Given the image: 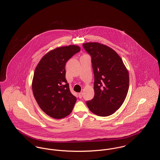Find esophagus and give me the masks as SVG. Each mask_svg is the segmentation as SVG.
Returning a JSON list of instances; mask_svg holds the SVG:
<instances>
[{
	"label": "esophagus",
	"instance_id": "1",
	"mask_svg": "<svg viewBox=\"0 0 160 160\" xmlns=\"http://www.w3.org/2000/svg\"><path fill=\"white\" fill-rule=\"evenodd\" d=\"M82 95H83V93H82V92L79 93V94H78V97H79V98H82Z\"/></svg>",
	"mask_w": 160,
	"mask_h": 160
}]
</instances>
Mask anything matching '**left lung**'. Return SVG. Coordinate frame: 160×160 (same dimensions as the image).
Listing matches in <instances>:
<instances>
[{
	"instance_id": "8db88e82",
	"label": "left lung",
	"mask_w": 160,
	"mask_h": 160,
	"mask_svg": "<svg viewBox=\"0 0 160 160\" xmlns=\"http://www.w3.org/2000/svg\"><path fill=\"white\" fill-rule=\"evenodd\" d=\"M91 56L94 74V97L87 101L89 109L100 116L113 114L123 103L129 85V72L118 54L108 46L83 44Z\"/></svg>"
}]
</instances>
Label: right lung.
Instances as JSON below:
<instances>
[{"label":"right lung","instance_id":"obj_1","mask_svg":"<svg viewBox=\"0 0 160 160\" xmlns=\"http://www.w3.org/2000/svg\"><path fill=\"white\" fill-rule=\"evenodd\" d=\"M79 46L58 47L46 53L37 65L32 88L34 97L41 110L49 116L61 119L71 113L76 97L69 91L65 78V65Z\"/></svg>","mask_w":160,"mask_h":160}]
</instances>
